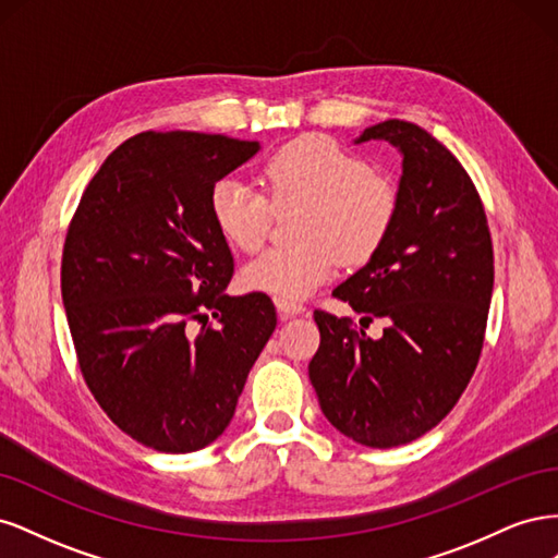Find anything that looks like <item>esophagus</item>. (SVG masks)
Listing matches in <instances>:
<instances>
[{
    "mask_svg": "<svg viewBox=\"0 0 558 558\" xmlns=\"http://www.w3.org/2000/svg\"><path fill=\"white\" fill-rule=\"evenodd\" d=\"M277 307H279L281 318H289V316H295V314H307L305 305H277Z\"/></svg>",
    "mask_w": 558,
    "mask_h": 558,
    "instance_id": "esophagus-1",
    "label": "esophagus"
}]
</instances>
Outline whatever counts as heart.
Instances as JSON below:
<instances>
[{
  "mask_svg": "<svg viewBox=\"0 0 558 558\" xmlns=\"http://www.w3.org/2000/svg\"><path fill=\"white\" fill-rule=\"evenodd\" d=\"M267 197L244 181L226 177L209 193V216L218 234L238 251L253 253L267 240L275 211L302 209L295 248H272L242 269V286L298 305L324 286L337 267L367 263L379 251L398 214V191L363 156L328 137L283 144L265 162Z\"/></svg>",
  "mask_w": 558,
  "mask_h": 558,
  "instance_id": "b5f03b06",
  "label": "heart"
}]
</instances>
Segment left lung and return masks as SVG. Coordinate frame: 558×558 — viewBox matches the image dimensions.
Returning a JSON list of instances; mask_svg holds the SVG:
<instances>
[{
  "instance_id": "8db88e82",
  "label": "left lung",
  "mask_w": 558,
  "mask_h": 558,
  "mask_svg": "<svg viewBox=\"0 0 558 558\" xmlns=\"http://www.w3.org/2000/svg\"><path fill=\"white\" fill-rule=\"evenodd\" d=\"M402 154L398 214L373 258L332 295L386 318L379 340L351 318L314 312L320 344L310 379L330 424L375 449L435 428L475 373L494 291V246L475 183L433 134L408 121L365 128Z\"/></svg>"
}]
</instances>
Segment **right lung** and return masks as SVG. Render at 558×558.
I'll return each mask as SVG.
<instances>
[{"instance_id": "obj_1", "label": "right lung", "mask_w": 558, "mask_h": 558, "mask_svg": "<svg viewBox=\"0 0 558 558\" xmlns=\"http://www.w3.org/2000/svg\"><path fill=\"white\" fill-rule=\"evenodd\" d=\"M258 142L142 132L83 191L62 251V302L90 393L132 440L211 445L277 326L263 293L226 295L234 265L209 216L218 179Z\"/></svg>"}]
</instances>
